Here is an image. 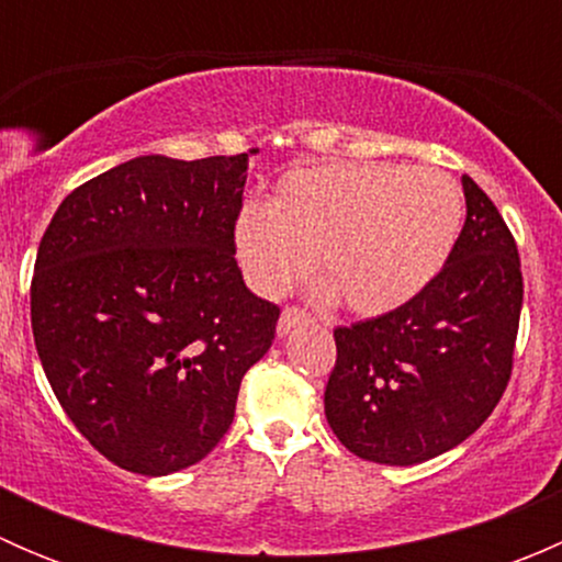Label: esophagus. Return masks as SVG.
<instances>
[{
	"label": "esophagus",
	"mask_w": 562,
	"mask_h": 562,
	"mask_svg": "<svg viewBox=\"0 0 562 562\" xmlns=\"http://www.w3.org/2000/svg\"><path fill=\"white\" fill-rule=\"evenodd\" d=\"M307 321H310V315L304 313L302 307H285V310H282L280 321H277V331L288 334L291 328H296L299 323H307Z\"/></svg>",
	"instance_id": "obj_1"
}]
</instances>
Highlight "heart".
<instances>
[{
	"label": "heart",
	"mask_w": 562,
	"mask_h": 562,
	"mask_svg": "<svg viewBox=\"0 0 562 562\" xmlns=\"http://www.w3.org/2000/svg\"><path fill=\"white\" fill-rule=\"evenodd\" d=\"M464 220L462 190L438 168L331 162L277 181L266 206L247 203L234 247L249 285L280 296L315 255L321 293L375 317L418 296L449 260Z\"/></svg>",
	"instance_id": "b5f03b06"
}]
</instances>
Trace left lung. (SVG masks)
Here are the masks:
<instances>
[{
  "label": "left lung",
  "mask_w": 562,
  "mask_h": 562,
  "mask_svg": "<svg viewBox=\"0 0 562 562\" xmlns=\"http://www.w3.org/2000/svg\"><path fill=\"white\" fill-rule=\"evenodd\" d=\"M462 190L468 217L440 274L405 307L334 328L323 405L339 443L367 462L418 464L454 449L512 381L517 241L470 176Z\"/></svg>",
  "instance_id": "left-lung-1"
}]
</instances>
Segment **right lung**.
<instances>
[{
	"label": "right lung",
	"mask_w": 562,
	"mask_h": 562,
	"mask_svg": "<svg viewBox=\"0 0 562 562\" xmlns=\"http://www.w3.org/2000/svg\"><path fill=\"white\" fill-rule=\"evenodd\" d=\"M249 155L122 162L76 187L37 247L45 378L78 432L130 473L201 462L271 348L280 307L249 293L234 247Z\"/></svg>",
	"instance_id": "1"
}]
</instances>
